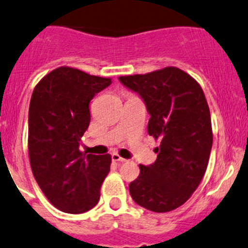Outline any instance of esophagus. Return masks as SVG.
<instances>
[{
    "mask_svg": "<svg viewBox=\"0 0 248 248\" xmlns=\"http://www.w3.org/2000/svg\"><path fill=\"white\" fill-rule=\"evenodd\" d=\"M111 158H112L113 162H121V163H124V162H126V159L123 158V157L119 156L118 154H112Z\"/></svg>",
    "mask_w": 248,
    "mask_h": 248,
    "instance_id": "34e87169",
    "label": "esophagus"
}]
</instances>
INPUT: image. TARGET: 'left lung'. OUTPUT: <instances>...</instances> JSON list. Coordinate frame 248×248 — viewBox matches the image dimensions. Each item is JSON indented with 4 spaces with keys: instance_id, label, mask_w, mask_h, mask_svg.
I'll use <instances>...</instances> for the list:
<instances>
[{
    "instance_id": "obj_1",
    "label": "left lung",
    "mask_w": 248,
    "mask_h": 248,
    "mask_svg": "<svg viewBox=\"0 0 248 248\" xmlns=\"http://www.w3.org/2000/svg\"><path fill=\"white\" fill-rule=\"evenodd\" d=\"M118 79L142 98L150 114L148 134L161 140L155 163L140 164L130 195L151 212L176 209L199 187L208 166L213 134L204 93L176 67Z\"/></svg>"
}]
</instances>
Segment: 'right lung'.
I'll list each match as a JSON object with an SVG mask.
<instances>
[{
	"instance_id": "add662e5",
	"label": "right lung",
	"mask_w": 248,
	"mask_h": 248,
	"mask_svg": "<svg viewBox=\"0 0 248 248\" xmlns=\"http://www.w3.org/2000/svg\"><path fill=\"white\" fill-rule=\"evenodd\" d=\"M110 78L59 67L39 81L28 113L31 171L50 203L70 214L92 209L110 171L111 156L79 150L91 122L90 103L111 85Z\"/></svg>"
}]
</instances>
